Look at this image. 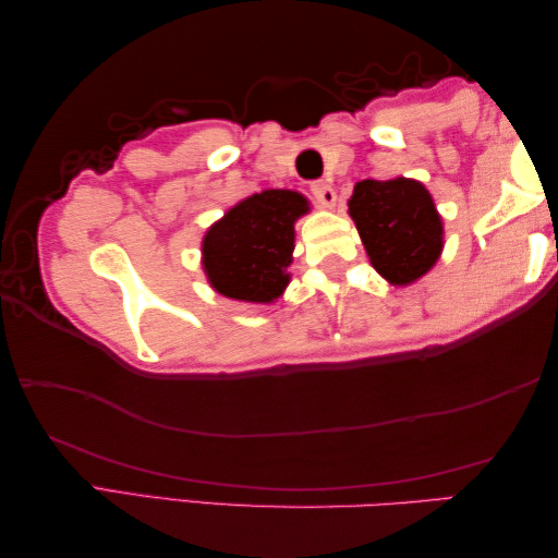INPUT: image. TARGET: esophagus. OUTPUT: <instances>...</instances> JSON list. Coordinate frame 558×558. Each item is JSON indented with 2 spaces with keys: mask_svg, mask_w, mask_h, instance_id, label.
<instances>
[{
  "mask_svg": "<svg viewBox=\"0 0 558 558\" xmlns=\"http://www.w3.org/2000/svg\"><path fill=\"white\" fill-rule=\"evenodd\" d=\"M312 195L316 197V203L322 205V207H326V209H331L333 205H336V190L328 185V182H314L312 185Z\"/></svg>",
  "mask_w": 558,
  "mask_h": 558,
  "instance_id": "1",
  "label": "esophagus"
}]
</instances>
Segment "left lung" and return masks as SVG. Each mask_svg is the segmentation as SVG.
Listing matches in <instances>:
<instances>
[{
	"instance_id": "obj_1",
	"label": "left lung",
	"mask_w": 558,
	"mask_h": 558,
	"mask_svg": "<svg viewBox=\"0 0 558 558\" xmlns=\"http://www.w3.org/2000/svg\"><path fill=\"white\" fill-rule=\"evenodd\" d=\"M349 215L373 269L390 287H410L440 259L445 225L430 190L420 180L355 182Z\"/></svg>"
}]
</instances>
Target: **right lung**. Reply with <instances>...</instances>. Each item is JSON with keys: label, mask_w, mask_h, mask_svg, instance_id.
Segmentation results:
<instances>
[{"label": "right lung", "mask_w": 558, "mask_h": 558, "mask_svg": "<svg viewBox=\"0 0 558 558\" xmlns=\"http://www.w3.org/2000/svg\"><path fill=\"white\" fill-rule=\"evenodd\" d=\"M312 203L296 190H262L244 197L203 236V271L217 294L246 304H274L289 287L294 225Z\"/></svg>", "instance_id": "1"}]
</instances>
